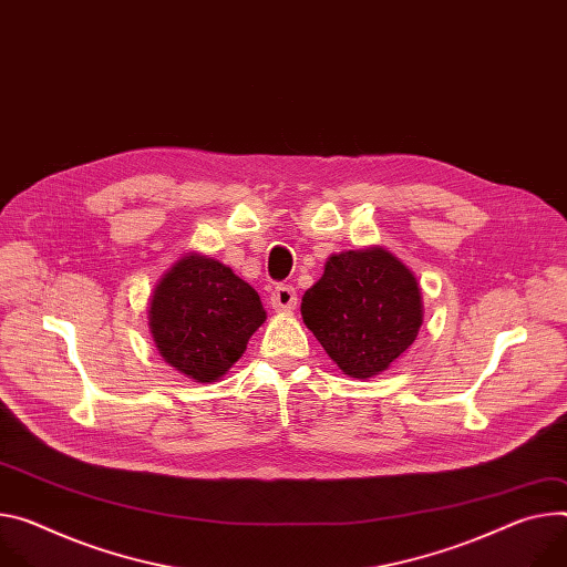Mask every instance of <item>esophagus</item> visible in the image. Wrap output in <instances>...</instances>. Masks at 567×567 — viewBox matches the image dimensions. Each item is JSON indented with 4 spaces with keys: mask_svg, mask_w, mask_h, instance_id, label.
Instances as JSON below:
<instances>
[{
    "mask_svg": "<svg viewBox=\"0 0 567 567\" xmlns=\"http://www.w3.org/2000/svg\"><path fill=\"white\" fill-rule=\"evenodd\" d=\"M298 302L296 289L291 285H278L271 291V307L276 312H291Z\"/></svg>",
    "mask_w": 567,
    "mask_h": 567,
    "instance_id": "34e87169",
    "label": "esophagus"
}]
</instances>
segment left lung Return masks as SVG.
Returning <instances> with one entry per match:
<instances>
[{
  "label": "left lung",
  "mask_w": 567,
  "mask_h": 567,
  "mask_svg": "<svg viewBox=\"0 0 567 567\" xmlns=\"http://www.w3.org/2000/svg\"><path fill=\"white\" fill-rule=\"evenodd\" d=\"M300 315L346 375L367 380L414 343L423 300L414 274L375 246L332 255Z\"/></svg>",
  "instance_id": "8db88e82"
}]
</instances>
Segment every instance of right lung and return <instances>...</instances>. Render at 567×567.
<instances>
[{
    "label": "right lung",
    "instance_id": "right-lung-1",
    "mask_svg": "<svg viewBox=\"0 0 567 567\" xmlns=\"http://www.w3.org/2000/svg\"><path fill=\"white\" fill-rule=\"evenodd\" d=\"M265 319L257 291L203 255H187L165 274L148 310L161 354L196 382L219 380Z\"/></svg>",
    "mask_w": 567,
    "mask_h": 567
}]
</instances>
